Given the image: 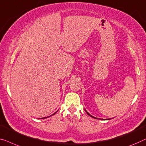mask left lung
<instances>
[{
    "instance_id": "8db88e82",
    "label": "left lung",
    "mask_w": 146,
    "mask_h": 146,
    "mask_svg": "<svg viewBox=\"0 0 146 146\" xmlns=\"http://www.w3.org/2000/svg\"><path fill=\"white\" fill-rule=\"evenodd\" d=\"M85 110V112H87V114H88V115H89V116H91V117H92V118H94V116H91V114H90L89 113V112H88L87 111V110ZM94 118L98 119V118ZM108 120H110V119H108Z\"/></svg>"
}]
</instances>
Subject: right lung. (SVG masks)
<instances>
[{
  "label": "right lung",
  "instance_id": "obj_1",
  "mask_svg": "<svg viewBox=\"0 0 146 146\" xmlns=\"http://www.w3.org/2000/svg\"><path fill=\"white\" fill-rule=\"evenodd\" d=\"M54 114H55V113ZM53 114L52 115H53V114ZM52 115H51V116H52ZM50 116H48V117H50ZM48 118V117H44V118Z\"/></svg>",
  "mask_w": 146,
  "mask_h": 146
}]
</instances>
